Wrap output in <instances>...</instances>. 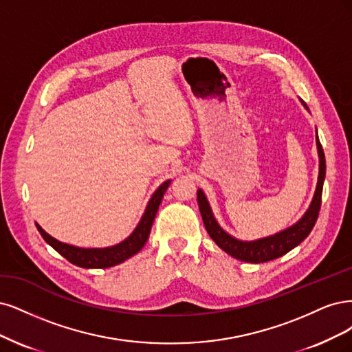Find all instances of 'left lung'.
Returning a JSON list of instances; mask_svg holds the SVG:
<instances>
[{
	"mask_svg": "<svg viewBox=\"0 0 352 352\" xmlns=\"http://www.w3.org/2000/svg\"><path fill=\"white\" fill-rule=\"evenodd\" d=\"M300 100L304 105V108L309 111L305 102L302 99ZM316 146H317V155H319V177H317V184H316L314 196L311 199L310 206L296 223L274 235L257 238V240H252V241L238 240V238L226 232L219 225L217 218H214L205 191L201 188L197 190V203H199L203 223H205L208 234L210 235L212 240L218 244L219 248H222L225 253H228L234 258L241 260V262L265 263V262H269V260H274L283 254H287L288 252L292 250V248H296L301 241H304L305 238L309 236L317 221V217H319V210L322 205V190H323V183L326 177L324 153L322 149L319 135H317V130H316Z\"/></svg>",
	"mask_w": 352,
	"mask_h": 352,
	"instance_id": "1",
	"label": "left lung"
}]
</instances>
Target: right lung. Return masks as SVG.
I'll list each match as a JSON object with an SVG mask.
<instances>
[{
    "mask_svg": "<svg viewBox=\"0 0 352 352\" xmlns=\"http://www.w3.org/2000/svg\"><path fill=\"white\" fill-rule=\"evenodd\" d=\"M171 184V179H166L164 183L156 188V191L152 195L151 200L147 201V206L144 209V213L142 219L139 221L138 226H135L134 231L122 240L121 243L109 247H94V248H85V247H77L67 244L63 241H58L56 238L50 235L47 231L42 230V226L36 223V228L41 232L42 238L47 241L55 252H58L63 257L69 260L70 263L80 266L85 269H105L112 267L116 265H120L126 262L127 258L138 254L143 245L146 244L147 238H149L152 223L155 221L156 212L160 209L161 201L164 199V195L166 188Z\"/></svg>",
    "mask_w": 352,
    "mask_h": 352,
    "instance_id": "obj_1",
    "label": "right lung"
}]
</instances>
